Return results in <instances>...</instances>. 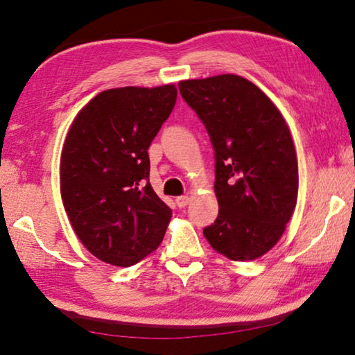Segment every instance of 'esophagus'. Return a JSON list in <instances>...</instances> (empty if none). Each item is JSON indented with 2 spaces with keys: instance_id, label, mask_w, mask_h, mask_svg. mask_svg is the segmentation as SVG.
<instances>
[{
  "instance_id": "34e87169",
  "label": "esophagus",
  "mask_w": 355,
  "mask_h": 355,
  "mask_svg": "<svg viewBox=\"0 0 355 355\" xmlns=\"http://www.w3.org/2000/svg\"><path fill=\"white\" fill-rule=\"evenodd\" d=\"M175 203H177L178 208H184L189 203V197L188 196H180L175 199Z\"/></svg>"
}]
</instances>
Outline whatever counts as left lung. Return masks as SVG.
I'll return each mask as SVG.
<instances>
[{
    "label": "left lung",
    "mask_w": 355,
    "mask_h": 355,
    "mask_svg": "<svg viewBox=\"0 0 355 355\" xmlns=\"http://www.w3.org/2000/svg\"><path fill=\"white\" fill-rule=\"evenodd\" d=\"M178 89L214 148L219 214L203 235L230 260H255L277 244L297 200V158L285 119L238 75L180 81Z\"/></svg>",
    "instance_id": "obj_1"
}]
</instances>
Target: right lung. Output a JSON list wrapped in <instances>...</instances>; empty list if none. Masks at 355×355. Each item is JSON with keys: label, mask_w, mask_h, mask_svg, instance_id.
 I'll list each match as a JSON object with an SVG mask.
<instances>
[{"label": "right lung", "mask_w": 355, "mask_h": 355, "mask_svg": "<svg viewBox=\"0 0 355 355\" xmlns=\"http://www.w3.org/2000/svg\"><path fill=\"white\" fill-rule=\"evenodd\" d=\"M177 87L107 89L78 112L61 155V196L92 255L131 266L161 244L172 209L148 182L147 150L175 106Z\"/></svg>", "instance_id": "add662e5"}]
</instances>
